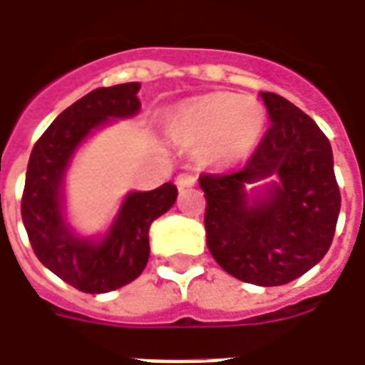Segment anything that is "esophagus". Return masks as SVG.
<instances>
[{
  "label": "esophagus",
  "instance_id": "obj_1",
  "mask_svg": "<svg viewBox=\"0 0 365 365\" xmlns=\"http://www.w3.org/2000/svg\"><path fill=\"white\" fill-rule=\"evenodd\" d=\"M197 183V178L191 174H180L175 178V185L180 187V190H187V187H193Z\"/></svg>",
  "mask_w": 365,
  "mask_h": 365
}]
</instances>
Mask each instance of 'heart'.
Listing matches in <instances>:
<instances>
[{
  "label": "heart",
  "instance_id": "heart-1",
  "mask_svg": "<svg viewBox=\"0 0 365 365\" xmlns=\"http://www.w3.org/2000/svg\"><path fill=\"white\" fill-rule=\"evenodd\" d=\"M264 120V109L250 97L209 93L180 105L172 113L170 130L187 146H205L217 164L235 166L256 148Z\"/></svg>",
  "mask_w": 365,
  "mask_h": 365
}]
</instances>
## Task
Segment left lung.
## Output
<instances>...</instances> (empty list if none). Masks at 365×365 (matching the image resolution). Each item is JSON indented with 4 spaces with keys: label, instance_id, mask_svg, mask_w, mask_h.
<instances>
[{
    "label": "left lung",
    "instance_id": "1",
    "mask_svg": "<svg viewBox=\"0 0 365 365\" xmlns=\"http://www.w3.org/2000/svg\"><path fill=\"white\" fill-rule=\"evenodd\" d=\"M269 128L235 174H205L207 248L227 274L274 287L329 252L340 213L332 148L309 115L262 91Z\"/></svg>",
    "mask_w": 365,
    "mask_h": 365
}]
</instances>
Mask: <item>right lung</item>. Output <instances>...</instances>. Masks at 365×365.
<instances>
[{
  "instance_id": "1",
  "label": "right lung",
  "mask_w": 365,
  "mask_h": 365,
  "mask_svg": "<svg viewBox=\"0 0 365 365\" xmlns=\"http://www.w3.org/2000/svg\"><path fill=\"white\" fill-rule=\"evenodd\" d=\"M140 83L99 88L60 113L31 152L21 217L44 268L83 293H107L135 282L150 256L148 230L172 209L178 187L128 191L109 227L83 235L68 217L66 175L83 144L107 125L140 111Z\"/></svg>"
}]
</instances>
